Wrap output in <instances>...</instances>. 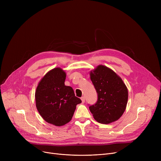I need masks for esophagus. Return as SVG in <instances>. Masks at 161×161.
Segmentation results:
<instances>
[{
	"label": "esophagus",
	"mask_w": 161,
	"mask_h": 161,
	"mask_svg": "<svg viewBox=\"0 0 161 161\" xmlns=\"http://www.w3.org/2000/svg\"><path fill=\"white\" fill-rule=\"evenodd\" d=\"M81 101H82V103H85V97H82L81 98Z\"/></svg>",
	"instance_id": "obj_1"
}]
</instances>
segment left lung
Listing matches in <instances>:
<instances>
[{"mask_svg":"<svg viewBox=\"0 0 161 161\" xmlns=\"http://www.w3.org/2000/svg\"><path fill=\"white\" fill-rule=\"evenodd\" d=\"M98 94L97 103L89 106L94 119L108 124L118 120L123 114L128 101V90L122 79L109 68L98 65L90 72Z\"/></svg>","mask_w":161,"mask_h":161,"instance_id":"left-lung-1","label":"left lung"}]
</instances>
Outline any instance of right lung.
I'll return each mask as SVG.
<instances>
[{
    "label": "right lung",
    "mask_w": 161,
    "mask_h": 161,
    "mask_svg": "<svg viewBox=\"0 0 161 161\" xmlns=\"http://www.w3.org/2000/svg\"><path fill=\"white\" fill-rule=\"evenodd\" d=\"M66 73L61 68L49 71L39 82L35 92L36 106L42 118L55 126H63L72 119L80 98L73 89L64 85Z\"/></svg>",
    "instance_id": "obj_1"
}]
</instances>
